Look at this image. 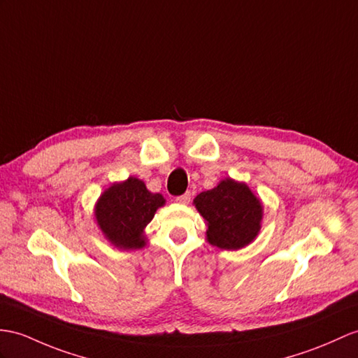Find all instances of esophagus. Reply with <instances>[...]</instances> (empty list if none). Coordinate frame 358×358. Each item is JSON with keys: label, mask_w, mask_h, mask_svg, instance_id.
<instances>
[{"label": "esophagus", "mask_w": 358, "mask_h": 358, "mask_svg": "<svg viewBox=\"0 0 358 358\" xmlns=\"http://www.w3.org/2000/svg\"><path fill=\"white\" fill-rule=\"evenodd\" d=\"M191 200V193L188 191V193H185V194H182V196H178L176 197V202L178 203H182V205H187L188 202Z\"/></svg>", "instance_id": "esophagus-1"}]
</instances>
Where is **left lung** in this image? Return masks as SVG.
Listing matches in <instances>:
<instances>
[{"mask_svg": "<svg viewBox=\"0 0 358 358\" xmlns=\"http://www.w3.org/2000/svg\"><path fill=\"white\" fill-rule=\"evenodd\" d=\"M194 205L208 224L206 237L213 246L237 250L257 237L263 206L246 184L222 180L200 193Z\"/></svg>", "mask_w": 358, "mask_h": 358, "instance_id": "left-lung-1", "label": "left lung"}]
</instances>
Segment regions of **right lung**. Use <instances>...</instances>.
Listing matches in <instances>:
<instances>
[{"mask_svg": "<svg viewBox=\"0 0 358 358\" xmlns=\"http://www.w3.org/2000/svg\"><path fill=\"white\" fill-rule=\"evenodd\" d=\"M165 200L153 194L144 182L129 178L123 184L108 188L95 206V219L108 240L120 249L143 248V229Z\"/></svg>", "mask_w": 358, "mask_h": 358, "instance_id": "add662e5", "label": "right lung"}]
</instances>
